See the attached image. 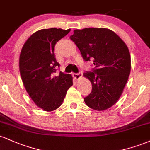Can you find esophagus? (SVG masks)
Instances as JSON below:
<instances>
[{
	"label": "esophagus",
	"mask_w": 150,
	"mask_h": 150,
	"mask_svg": "<svg viewBox=\"0 0 150 150\" xmlns=\"http://www.w3.org/2000/svg\"><path fill=\"white\" fill-rule=\"evenodd\" d=\"M73 75V77L76 79V80H79V79H80V77L82 76V72H79L78 73H74Z\"/></svg>",
	"instance_id": "1"
}]
</instances>
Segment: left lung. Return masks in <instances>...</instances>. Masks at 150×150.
<instances>
[{
    "mask_svg": "<svg viewBox=\"0 0 150 150\" xmlns=\"http://www.w3.org/2000/svg\"><path fill=\"white\" fill-rule=\"evenodd\" d=\"M70 39L84 60H93L95 66L84 73L92 87L84 98L85 104L97 111L111 107L121 95L130 73L128 46L115 32L105 28L75 30Z\"/></svg>",
    "mask_w": 150,
    "mask_h": 150,
    "instance_id": "obj_1",
    "label": "left lung"
}]
</instances>
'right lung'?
Listing matches in <instances>:
<instances>
[{
    "label": "right lung",
    "mask_w": 150,
    "mask_h": 150,
    "mask_svg": "<svg viewBox=\"0 0 150 150\" xmlns=\"http://www.w3.org/2000/svg\"><path fill=\"white\" fill-rule=\"evenodd\" d=\"M70 30L51 28L36 32L25 43L20 56V72L30 97L39 108L52 111L61 106L73 85L70 74L54 73L60 64L55 58V45Z\"/></svg>",
    "instance_id": "add662e5"
}]
</instances>
